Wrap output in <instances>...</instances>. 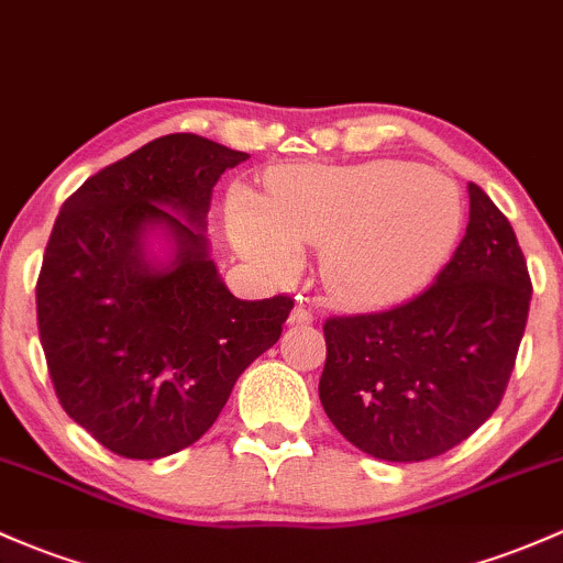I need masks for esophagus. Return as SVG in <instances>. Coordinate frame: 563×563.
Masks as SVG:
<instances>
[{
    "instance_id": "esophagus-1",
    "label": "esophagus",
    "mask_w": 563,
    "mask_h": 563,
    "mask_svg": "<svg viewBox=\"0 0 563 563\" xmlns=\"http://www.w3.org/2000/svg\"><path fill=\"white\" fill-rule=\"evenodd\" d=\"M287 322L292 324V328H300V324H311L313 322V313L308 311V308H303V306H295L292 313H289Z\"/></svg>"
}]
</instances>
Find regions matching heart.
Listing matches in <instances>:
<instances>
[{
	"mask_svg": "<svg viewBox=\"0 0 563 563\" xmlns=\"http://www.w3.org/2000/svg\"><path fill=\"white\" fill-rule=\"evenodd\" d=\"M239 250L274 274L298 268V246H322V279L349 303L400 298L443 263L462 231L459 187L416 163L292 166L271 174L265 209L235 196Z\"/></svg>",
	"mask_w": 563,
	"mask_h": 563,
	"instance_id": "heart-1",
	"label": "heart"
}]
</instances>
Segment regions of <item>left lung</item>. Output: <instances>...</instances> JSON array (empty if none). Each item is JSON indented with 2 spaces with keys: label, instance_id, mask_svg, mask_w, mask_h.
<instances>
[{
  "label": "left lung",
  "instance_id": "obj_1",
  "mask_svg": "<svg viewBox=\"0 0 563 563\" xmlns=\"http://www.w3.org/2000/svg\"><path fill=\"white\" fill-rule=\"evenodd\" d=\"M467 192V233L432 287L324 322V413L386 462H424L467 440L497 410L516 365L529 271L507 217L477 185Z\"/></svg>",
  "mask_w": 563,
  "mask_h": 563
}]
</instances>
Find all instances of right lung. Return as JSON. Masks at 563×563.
<instances>
[{"mask_svg": "<svg viewBox=\"0 0 563 563\" xmlns=\"http://www.w3.org/2000/svg\"><path fill=\"white\" fill-rule=\"evenodd\" d=\"M246 158L168 134L101 168L58 211L37 279L42 352L66 413L120 456L196 443L292 311L287 295L239 300L209 257L211 187Z\"/></svg>", "mask_w": 563, "mask_h": 563, "instance_id": "right-lung-1", "label": "right lung"}]
</instances>
